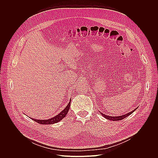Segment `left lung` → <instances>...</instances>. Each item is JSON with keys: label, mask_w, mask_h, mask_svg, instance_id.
Wrapping results in <instances>:
<instances>
[{"label": "left lung", "mask_w": 158, "mask_h": 158, "mask_svg": "<svg viewBox=\"0 0 158 158\" xmlns=\"http://www.w3.org/2000/svg\"><path fill=\"white\" fill-rule=\"evenodd\" d=\"M135 110H136V109H135ZM135 110H133L132 111H131V112H130V113H127V114H124V115H122V116H107V115H106V114H103V113H101V114H102L104 118H105L106 119H109V120H111V121H116L122 120V119H123L127 118V116H129V115H131L132 113H134V112L135 111Z\"/></svg>", "instance_id": "left-lung-1"}]
</instances>
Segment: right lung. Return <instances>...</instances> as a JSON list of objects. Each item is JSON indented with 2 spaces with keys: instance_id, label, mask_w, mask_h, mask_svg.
<instances>
[{
  "instance_id": "obj_1",
  "label": "right lung",
  "mask_w": 158,
  "mask_h": 158,
  "mask_svg": "<svg viewBox=\"0 0 158 158\" xmlns=\"http://www.w3.org/2000/svg\"><path fill=\"white\" fill-rule=\"evenodd\" d=\"M71 100H70L67 106L60 114H58V115H56V116H55L51 119H47V120H38V119H34L32 118V119L39 124H44V125L45 124H52L54 123H56L60 121L61 119H63L67 114V113L69 110V107H70V105H71Z\"/></svg>"
}]
</instances>
